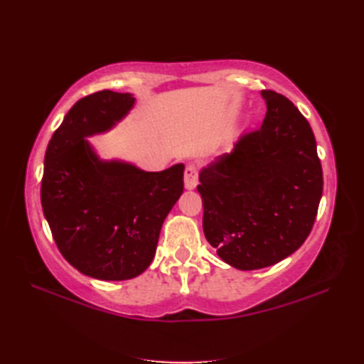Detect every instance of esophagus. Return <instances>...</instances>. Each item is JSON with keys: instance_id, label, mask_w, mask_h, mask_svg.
<instances>
[{"instance_id": "esophagus-1", "label": "esophagus", "mask_w": 364, "mask_h": 364, "mask_svg": "<svg viewBox=\"0 0 364 364\" xmlns=\"http://www.w3.org/2000/svg\"><path fill=\"white\" fill-rule=\"evenodd\" d=\"M198 183V170L194 164H189L184 170V186L186 189H194Z\"/></svg>"}]
</instances>
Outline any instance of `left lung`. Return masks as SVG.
<instances>
[{
  "mask_svg": "<svg viewBox=\"0 0 364 364\" xmlns=\"http://www.w3.org/2000/svg\"><path fill=\"white\" fill-rule=\"evenodd\" d=\"M259 129L237 139L200 172L203 231L239 270L277 264L305 242L322 197V167L310 123L292 102L262 90Z\"/></svg>",
  "mask_w": 364,
  "mask_h": 364,
  "instance_id": "obj_1",
  "label": "left lung"
}]
</instances>
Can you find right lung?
<instances>
[{
  "label": "right lung",
  "mask_w": 364,
  "mask_h": 364,
  "mask_svg": "<svg viewBox=\"0 0 364 364\" xmlns=\"http://www.w3.org/2000/svg\"><path fill=\"white\" fill-rule=\"evenodd\" d=\"M100 90L76 102L46 146L41 200L59 252L81 274L120 282L150 266L167 214L183 194V164L145 172L103 161L86 137L109 131L134 106Z\"/></svg>",
  "instance_id": "right-lung-1"
}]
</instances>
